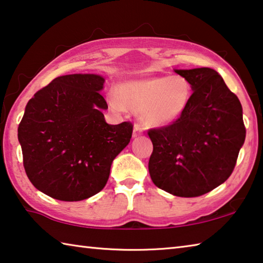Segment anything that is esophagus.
Listing matches in <instances>:
<instances>
[{
	"instance_id": "esophagus-1",
	"label": "esophagus",
	"mask_w": 263,
	"mask_h": 263,
	"mask_svg": "<svg viewBox=\"0 0 263 263\" xmlns=\"http://www.w3.org/2000/svg\"><path fill=\"white\" fill-rule=\"evenodd\" d=\"M142 133H144V128H142V126H140L139 124H136V125L133 126V137H139Z\"/></svg>"
}]
</instances>
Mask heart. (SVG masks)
Instances as JSON below:
<instances>
[{
	"label": "heart",
	"instance_id": "1",
	"mask_svg": "<svg viewBox=\"0 0 263 263\" xmlns=\"http://www.w3.org/2000/svg\"><path fill=\"white\" fill-rule=\"evenodd\" d=\"M191 95V84L183 77H153L121 83L117 94L109 92L108 103L117 112L125 108L138 112L145 125L162 127L184 114Z\"/></svg>",
	"mask_w": 263,
	"mask_h": 263
}]
</instances>
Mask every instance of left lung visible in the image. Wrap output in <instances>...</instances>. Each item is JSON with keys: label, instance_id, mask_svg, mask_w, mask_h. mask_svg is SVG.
<instances>
[{"label": "left lung", "instance_id": "8db88e82", "mask_svg": "<svg viewBox=\"0 0 263 263\" xmlns=\"http://www.w3.org/2000/svg\"><path fill=\"white\" fill-rule=\"evenodd\" d=\"M191 84L184 114L171 125L151 128L148 171L158 188L197 197L229 179L243 145L242 106L215 69H175Z\"/></svg>", "mask_w": 263, "mask_h": 263}]
</instances>
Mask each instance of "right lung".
I'll list each match as a JSON object with an SVG mask.
<instances>
[{
  "label": "right lung",
  "mask_w": 263,
  "mask_h": 263,
  "mask_svg": "<svg viewBox=\"0 0 263 263\" xmlns=\"http://www.w3.org/2000/svg\"><path fill=\"white\" fill-rule=\"evenodd\" d=\"M96 74L55 78L25 106L18 140L26 175L52 198L77 202L104 188L114 159L126 147L133 125H110Z\"/></svg>",
  "instance_id": "right-lung-1"
}]
</instances>
